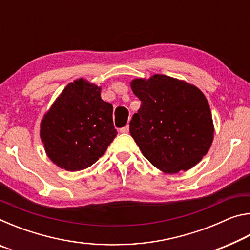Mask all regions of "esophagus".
<instances>
[{"label":"esophagus","mask_w":250,"mask_h":250,"mask_svg":"<svg viewBox=\"0 0 250 250\" xmlns=\"http://www.w3.org/2000/svg\"><path fill=\"white\" fill-rule=\"evenodd\" d=\"M120 132L121 133H128L129 132V125H125V126H124V128H121Z\"/></svg>","instance_id":"1"}]
</instances>
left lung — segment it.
I'll list each match as a JSON object with an SVG mask.
<instances>
[{"instance_id": "1", "label": "left lung", "mask_w": 250, "mask_h": 250, "mask_svg": "<svg viewBox=\"0 0 250 250\" xmlns=\"http://www.w3.org/2000/svg\"><path fill=\"white\" fill-rule=\"evenodd\" d=\"M131 88L141 105L130 121V133L142 154L170 174L200 162L214 135L210 109L202 91L166 75L134 79Z\"/></svg>"}]
</instances>
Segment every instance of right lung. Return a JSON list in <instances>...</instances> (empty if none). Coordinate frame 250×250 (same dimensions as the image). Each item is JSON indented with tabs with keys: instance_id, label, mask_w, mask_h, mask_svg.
I'll list each match as a JSON object with an SVG mask.
<instances>
[{
	"instance_id": "1",
	"label": "right lung",
	"mask_w": 250,
	"mask_h": 250,
	"mask_svg": "<svg viewBox=\"0 0 250 250\" xmlns=\"http://www.w3.org/2000/svg\"><path fill=\"white\" fill-rule=\"evenodd\" d=\"M100 87L83 79L67 86L41 124V138L49 159L66 171L92 166L118 134L111 104Z\"/></svg>"
}]
</instances>
